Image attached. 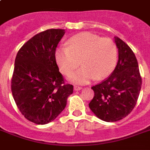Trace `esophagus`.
I'll list each match as a JSON object with an SVG mask.
<instances>
[{
    "mask_svg": "<svg viewBox=\"0 0 150 150\" xmlns=\"http://www.w3.org/2000/svg\"><path fill=\"white\" fill-rule=\"evenodd\" d=\"M82 88L81 86H74V89H75V91H78V90H81Z\"/></svg>",
    "mask_w": 150,
    "mask_h": 150,
    "instance_id": "esophagus-1",
    "label": "esophagus"
}]
</instances>
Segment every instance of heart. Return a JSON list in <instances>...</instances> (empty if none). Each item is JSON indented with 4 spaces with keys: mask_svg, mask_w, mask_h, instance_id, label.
Listing matches in <instances>:
<instances>
[{
    "mask_svg": "<svg viewBox=\"0 0 150 150\" xmlns=\"http://www.w3.org/2000/svg\"><path fill=\"white\" fill-rule=\"evenodd\" d=\"M55 59L64 75H69L80 65L82 67L70 76L71 81L86 84L96 79L108 77L116 67L118 51L111 39L101 38L91 33H81L71 36L68 45L55 50Z\"/></svg>",
    "mask_w": 150,
    "mask_h": 150,
    "instance_id": "b5f03b06",
    "label": "heart"
}]
</instances>
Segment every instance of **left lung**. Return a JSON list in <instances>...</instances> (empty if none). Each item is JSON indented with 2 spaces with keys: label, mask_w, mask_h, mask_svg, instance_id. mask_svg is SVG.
<instances>
[{
  "label": "left lung",
  "mask_w": 150,
  "mask_h": 150,
  "mask_svg": "<svg viewBox=\"0 0 150 150\" xmlns=\"http://www.w3.org/2000/svg\"><path fill=\"white\" fill-rule=\"evenodd\" d=\"M118 61L112 74L92 87L94 96L89 108L100 119L114 122L125 118L136 105L142 86L137 59L128 44L115 37Z\"/></svg>",
  "instance_id": "left-lung-1"
}]
</instances>
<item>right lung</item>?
<instances>
[{
  "label": "right lung",
  "mask_w": 150,
  "mask_h": 150,
  "mask_svg": "<svg viewBox=\"0 0 150 150\" xmlns=\"http://www.w3.org/2000/svg\"><path fill=\"white\" fill-rule=\"evenodd\" d=\"M64 29L36 34L18 51L11 79V93L23 116L37 125L54 121L67 104L73 86L65 83L55 59Z\"/></svg>",
  "instance_id": "add662e5"
}]
</instances>
